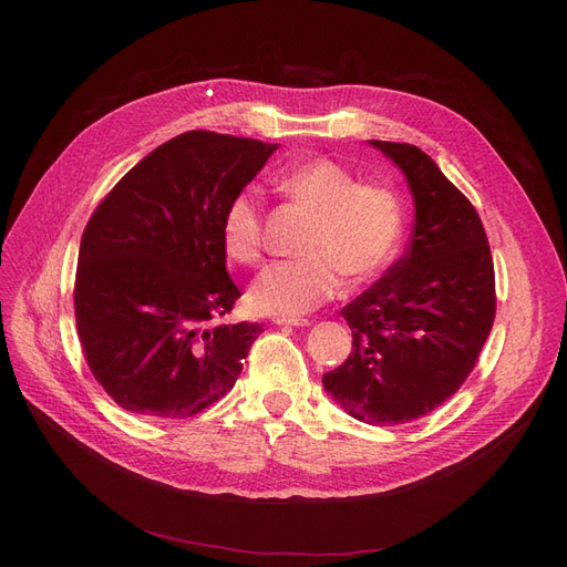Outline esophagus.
Returning <instances> with one entry per match:
<instances>
[{
    "label": "esophagus",
    "mask_w": 567,
    "mask_h": 567,
    "mask_svg": "<svg viewBox=\"0 0 567 567\" xmlns=\"http://www.w3.org/2000/svg\"><path fill=\"white\" fill-rule=\"evenodd\" d=\"M274 321L278 326H296V329H299V326H310V319L306 317H276Z\"/></svg>",
    "instance_id": "1"
}]
</instances>
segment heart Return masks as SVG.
Returning <instances> with one entry per match:
<instances>
[{
  "label": "heart",
  "instance_id": "obj_1",
  "mask_svg": "<svg viewBox=\"0 0 567 567\" xmlns=\"http://www.w3.org/2000/svg\"><path fill=\"white\" fill-rule=\"evenodd\" d=\"M278 188L293 204L315 214L303 241L306 257L268 264L248 291L261 315L296 317L331 301L342 289V274L368 282L389 266L404 236L402 197L385 186L361 184L329 158L296 163L278 176ZM225 252L252 264L261 252V208L252 190L236 193L223 214Z\"/></svg>",
  "mask_w": 567,
  "mask_h": 567
}]
</instances>
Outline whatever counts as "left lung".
Returning a JSON list of instances; mask_svg holds the SVG:
<instances>
[{
	"mask_svg": "<svg viewBox=\"0 0 567 567\" xmlns=\"http://www.w3.org/2000/svg\"><path fill=\"white\" fill-rule=\"evenodd\" d=\"M370 144L404 174L415 220L406 252L342 308L349 359L323 389L355 421L398 425L460 391L496 315L494 261L471 202L419 146Z\"/></svg>",
	"mask_w": 567,
	"mask_h": 567,
	"instance_id": "8db88e82",
	"label": "left lung"
}]
</instances>
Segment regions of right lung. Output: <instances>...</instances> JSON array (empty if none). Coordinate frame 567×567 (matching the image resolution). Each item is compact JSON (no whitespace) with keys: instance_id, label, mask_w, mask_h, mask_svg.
Listing matches in <instances>:
<instances>
[{"instance_id":"obj_1","label":"right lung","mask_w":567,"mask_h":567,"mask_svg":"<svg viewBox=\"0 0 567 567\" xmlns=\"http://www.w3.org/2000/svg\"><path fill=\"white\" fill-rule=\"evenodd\" d=\"M278 148L190 131L142 158L89 218L75 321L89 370L126 411L188 419L231 391L261 323H218L241 296L220 223Z\"/></svg>"}]
</instances>
